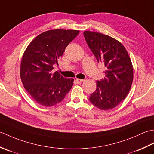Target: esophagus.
Returning <instances> with one entry per match:
<instances>
[{
    "mask_svg": "<svg viewBox=\"0 0 154 154\" xmlns=\"http://www.w3.org/2000/svg\"><path fill=\"white\" fill-rule=\"evenodd\" d=\"M76 81H77V83L81 84V83H82L83 82L84 80H83V79H76Z\"/></svg>",
    "mask_w": 154,
    "mask_h": 154,
    "instance_id": "obj_1",
    "label": "esophagus"
}]
</instances>
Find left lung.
<instances>
[{
	"label": "left lung",
	"instance_id": "left-lung-1",
	"mask_svg": "<svg viewBox=\"0 0 154 154\" xmlns=\"http://www.w3.org/2000/svg\"><path fill=\"white\" fill-rule=\"evenodd\" d=\"M88 46L98 62L104 64L106 77L97 81V89L91 94V103L103 110L112 109L126 97L131 88L134 72L128 51L119 41L105 34L85 31Z\"/></svg>",
	"mask_w": 154,
	"mask_h": 154
}]
</instances>
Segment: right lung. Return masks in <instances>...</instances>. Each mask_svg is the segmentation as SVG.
I'll return each instance as SVG.
<instances>
[{"label": "right lung", "mask_w": 154, "mask_h": 154, "mask_svg": "<svg viewBox=\"0 0 154 154\" xmlns=\"http://www.w3.org/2000/svg\"><path fill=\"white\" fill-rule=\"evenodd\" d=\"M79 33V30L63 29L45 31L26 49L20 63L21 81L24 89L39 104L47 107L56 105L71 89L73 79H66L52 70L67 45Z\"/></svg>", "instance_id": "obj_1"}]
</instances>
